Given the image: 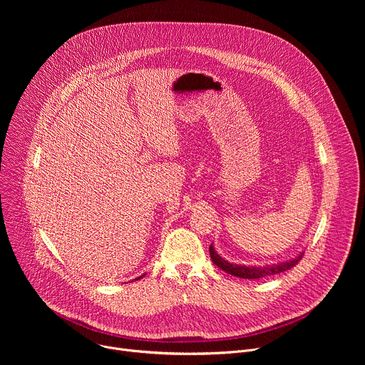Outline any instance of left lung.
Returning <instances> with one entry per match:
<instances>
[{"instance_id":"left-lung-1","label":"left lung","mask_w":365,"mask_h":365,"mask_svg":"<svg viewBox=\"0 0 365 365\" xmlns=\"http://www.w3.org/2000/svg\"><path fill=\"white\" fill-rule=\"evenodd\" d=\"M210 254L215 266H218L221 270H224L225 273L240 277V279H248V280H258V279H264L267 276H274L279 273H283L286 270H290L292 267H294L303 257V252L300 255H297L294 259H290V262H284V263H279L277 266H267V267H247V266H238V264H231L227 259H224L222 257L218 255V252L215 251L214 245H210Z\"/></svg>"}]
</instances>
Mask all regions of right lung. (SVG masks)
I'll return each mask as SVG.
<instances>
[{
	"label": "right lung",
	"instance_id": "1",
	"mask_svg": "<svg viewBox=\"0 0 365 365\" xmlns=\"http://www.w3.org/2000/svg\"><path fill=\"white\" fill-rule=\"evenodd\" d=\"M138 279H140V277H137V279H135V280H138Z\"/></svg>",
	"mask_w": 365,
	"mask_h": 365
}]
</instances>
